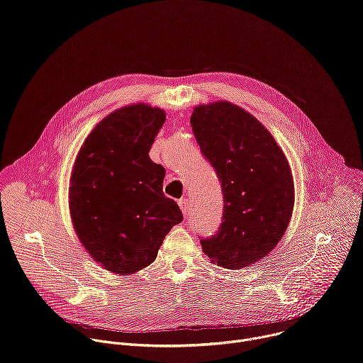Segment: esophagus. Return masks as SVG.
Segmentation results:
<instances>
[{
	"mask_svg": "<svg viewBox=\"0 0 363 363\" xmlns=\"http://www.w3.org/2000/svg\"><path fill=\"white\" fill-rule=\"evenodd\" d=\"M178 203H179V206H181V210H182V213H184V216L186 217V216H188V213H189V205H191V201H189L188 198H181V199L178 201Z\"/></svg>",
	"mask_w": 363,
	"mask_h": 363,
	"instance_id": "obj_1",
	"label": "esophagus"
}]
</instances>
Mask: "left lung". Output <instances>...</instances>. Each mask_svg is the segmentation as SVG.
Here are the masks:
<instances>
[{
    "mask_svg": "<svg viewBox=\"0 0 363 363\" xmlns=\"http://www.w3.org/2000/svg\"><path fill=\"white\" fill-rule=\"evenodd\" d=\"M191 126L224 199L223 223L214 235L201 238L202 250L230 270L254 264L281 240L291 218L289 162L270 132L230 101L195 108Z\"/></svg>",
    "mask_w": 363,
    "mask_h": 363,
    "instance_id": "obj_1",
    "label": "left lung"
}]
</instances>
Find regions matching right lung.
<instances>
[{"instance_id": "right-lung-1", "label": "right lung", "mask_w": 363, "mask_h": 363, "mask_svg": "<svg viewBox=\"0 0 363 363\" xmlns=\"http://www.w3.org/2000/svg\"><path fill=\"white\" fill-rule=\"evenodd\" d=\"M165 112L143 103L106 116L84 140L70 178L73 227L93 260L116 274H132L157 258L184 217L165 196V168L149 150Z\"/></svg>"}]
</instances>
